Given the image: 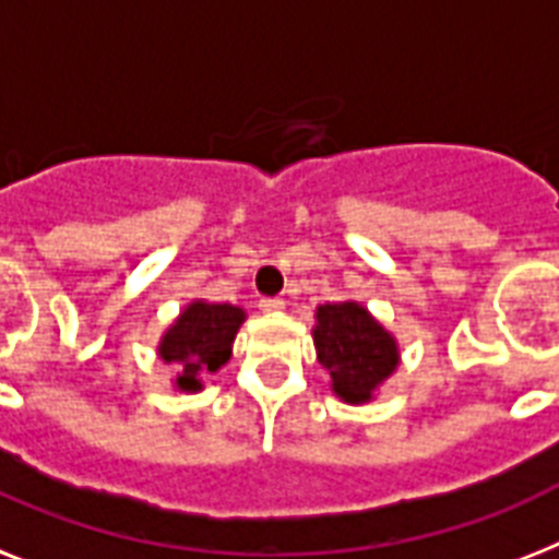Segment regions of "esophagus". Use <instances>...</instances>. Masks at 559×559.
I'll list each match as a JSON object with an SVG mask.
<instances>
[{
    "label": "esophagus",
    "instance_id": "1",
    "mask_svg": "<svg viewBox=\"0 0 559 559\" xmlns=\"http://www.w3.org/2000/svg\"><path fill=\"white\" fill-rule=\"evenodd\" d=\"M285 302L283 299H276V297H262L260 299V311L262 313H276V311H283Z\"/></svg>",
    "mask_w": 559,
    "mask_h": 559
}]
</instances>
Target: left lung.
<instances>
[{
	"instance_id": "obj_1",
	"label": "left lung",
	"mask_w": 559,
	"mask_h": 559,
	"mask_svg": "<svg viewBox=\"0 0 559 559\" xmlns=\"http://www.w3.org/2000/svg\"><path fill=\"white\" fill-rule=\"evenodd\" d=\"M313 348L343 403H371L400 366V345L366 306L354 299L325 302L313 313Z\"/></svg>"
}]
</instances>
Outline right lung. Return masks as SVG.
Masks as SVG:
<instances>
[{
    "label": "right lung",
    "instance_id": "add662e5",
    "mask_svg": "<svg viewBox=\"0 0 559 559\" xmlns=\"http://www.w3.org/2000/svg\"><path fill=\"white\" fill-rule=\"evenodd\" d=\"M242 322L246 311L230 302H207V299L188 302L186 311L170 322L156 348L163 362L179 368L174 389L186 394L202 391V377L219 371L230 359Z\"/></svg>",
    "mask_w": 559,
    "mask_h": 559
}]
</instances>
